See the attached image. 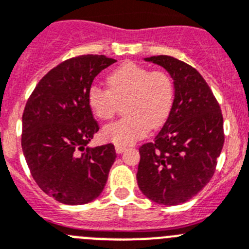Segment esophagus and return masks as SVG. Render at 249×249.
Returning <instances> with one entry per match:
<instances>
[{"mask_svg": "<svg viewBox=\"0 0 249 249\" xmlns=\"http://www.w3.org/2000/svg\"><path fill=\"white\" fill-rule=\"evenodd\" d=\"M125 150H126V147H124V146H118V145L115 146V152L119 153V155H120V153L124 152Z\"/></svg>", "mask_w": 249, "mask_h": 249, "instance_id": "obj_1", "label": "esophagus"}]
</instances>
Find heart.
Here are the masks:
<instances>
[{
	"label": "heart",
	"mask_w": 249,
	"mask_h": 249,
	"mask_svg": "<svg viewBox=\"0 0 249 249\" xmlns=\"http://www.w3.org/2000/svg\"><path fill=\"white\" fill-rule=\"evenodd\" d=\"M108 89L92 86L87 102L92 113L108 120L118 110V103L126 101L122 120L106 125L102 130L104 141L129 146L146 136L150 127H160L171 114L174 87L163 71H150L135 62H125L107 77Z\"/></svg>",
	"instance_id": "heart-1"
}]
</instances>
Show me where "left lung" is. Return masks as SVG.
Masks as SVG:
<instances>
[{
	"label": "left lung",
	"instance_id": "left-lung-1",
	"mask_svg": "<svg viewBox=\"0 0 249 249\" xmlns=\"http://www.w3.org/2000/svg\"><path fill=\"white\" fill-rule=\"evenodd\" d=\"M173 80L171 114L152 142L139 148L138 185L150 200L179 205L213 178L224 146V118L219 103L194 67L167 55L146 57Z\"/></svg>",
	"mask_w": 249,
	"mask_h": 249
}]
</instances>
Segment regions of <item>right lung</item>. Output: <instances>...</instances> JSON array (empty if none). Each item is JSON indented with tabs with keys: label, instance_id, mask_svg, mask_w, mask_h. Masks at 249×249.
<instances>
[{
	"label": "right lung",
	"instance_id": "1",
	"mask_svg": "<svg viewBox=\"0 0 249 249\" xmlns=\"http://www.w3.org/2000/svg\"><path fill=\"white\" fill-rule=\"evenodd\" d=\"M115 61L104 55L66 60L39 81L25 104L23 155L39 188L59 203H90L108 179L117 153L113 143L87 146L99 130L87 93L99 72Z\"/></svg>",
	"mask_w": 249,
	"mask_h": 249
}]
</instances>
